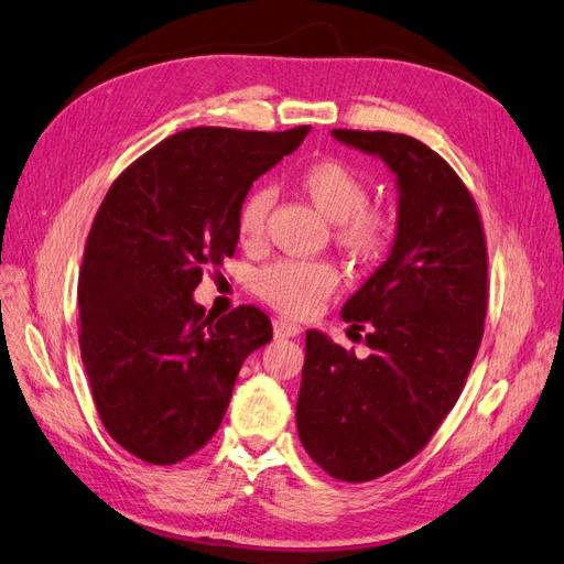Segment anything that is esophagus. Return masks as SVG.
Returning <instances> with one entry per match:
<instances>
[{"label":"esophagus","mask_w":564,"mask_h":564,"mask_svg":"<svg viewBox=\"0 0 564 564\" xmlns=\"http://www.w3.org/2000/svg\"><path fill=\"white\" fill-rule=\"evenodd\" d=\"M272 332H275V337H278V339H292V337H299V334H301V327H299V325H294V323H289V319L278 317L275 323H272Z\"/></svg>","instance_id":"1"}]
</instances>
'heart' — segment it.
I'll use <instances>...</instances> for the list:
<instances>
[{
	"label": "heart",
	"instance_id": "b5f03b06",
	"mask_svg": "<svg viewBox=\"0 0 564 564\" xmlns=\"http://www.w3.org/2000/svg\"><path fill=\"white\" fill-rule=\"evenodd\" d=\"M303 196L334 223V241L354 261L370 263L384 253L391 239V218L368 204V185L339 159H319L303 165L296 175ZM272 204L268 189H253L239 208L237 230L245 245L263 237ZM339 284V272L323 261H280L268 265L256 280L258 294L289 317H308Z\"/></svg>",
	"mask_w": 564,
	"mask_h": 564
}]
</instances>
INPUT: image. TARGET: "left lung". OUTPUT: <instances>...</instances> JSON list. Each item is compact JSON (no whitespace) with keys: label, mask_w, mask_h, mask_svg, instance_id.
<instances>
[{"label":"left lung","mask_w":564,"mask_h":564,"mask_svg":"<svg viewBox=\"0 0 564 564\" xmlns=\"http://www.w3.org/2000/svg\"><path fill=\"white\" fill-rule=\"evenodd\" d=\"M395 175L399 220L387 261L344 303L370 356L306 332L296 430L329 477L370 481L417 455L451 413L479 351L486 239L463 180L395 132L332 130Z\"/></svg>","instance_id":"left-lung-1"}]
</instances>
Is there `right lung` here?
Masks as SVG:
<instances>
[{"label": "right lung", "instance_id": "right-lung-1", "mask_svg": "<svg viewBox=\"0 0 564 564\" xmlns=\"http://www.w3.org/2000/svg\"><path fill=\"white\" fill-rule=\"evenodd\" d=\"M308 132L182 130L101 202L78 282L80 354L106 432L140 460L173 465L206 446L241 362L272 339L256 306L210 317L192 294L235 253L253 182Z\"/></svg>", "mask_w": 564, "mask_h": 564}]
</instances>
